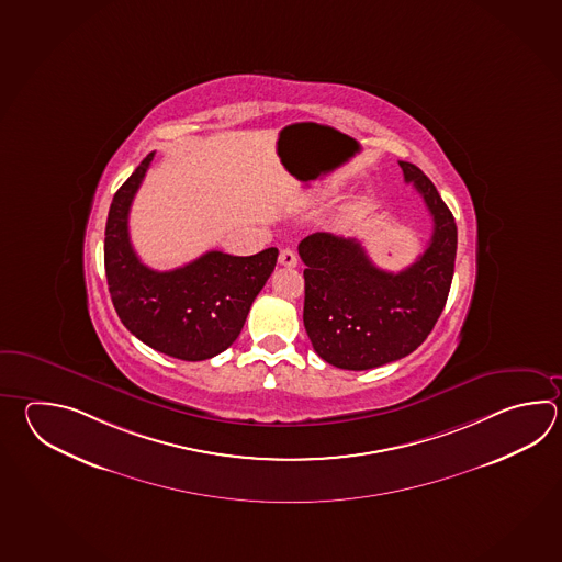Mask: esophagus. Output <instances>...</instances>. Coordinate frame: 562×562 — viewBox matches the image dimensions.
Returning a JSON list of instances; mask_svg holds the SVG:
<instances>
[{"label":"esophagus","instance_id":"34e87169","mask_svg":"<svg viewBox=\"0 0 562 562\" xmlns=\"http://www.w3.org/2000/svg\"><path fill=\"white\" fill-rule=\"evenodd\" d=\"M278 262L282 263V266H286V268H294V266H299V256L294 250H290V248H284L280 256H278Z\"/></svg>","mask_w":562,"mask_h":562}]
</instances>
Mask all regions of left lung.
Returning <instances> with one entry per match:
<instances>
[{"label":"left lung","mask_w":562,"mask_h":562,"mask_svg":"<svg viewBox=\"0 0 562 562\" xmlns=\"http://www.w3.org/2000/svg\"><path fill=\"white\" fill-rule=\"evenodd\" d=\"M398 164L435 222L416 262L386 272L356 238L316 232L300 241L306 263L304 328L316 355L342 370H370L414 352L432 333L452 284L454 216L418 166Z\"/></svg>","instance_id":"left-lung-1"}]
</instances>
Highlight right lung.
<instances>
[{
    "instance_id": "right-lung-1",
    "label": "right lung",
    "mask_w": 562,
    "mask_h": 562,
    "mask_svg": "<svg viewBox=\"0 0 562 562\" xmlns=\"http://www.w3.org/2000/svg\"><path fill=\"white\" fill-rule=\"evenodd\" d=\"M151 160L154 151L122 183L110 206L103 241L110 296L122 324L149 348L188 362L206 360L240 336L254 299L274 272L278 250L254 256L212 250L170 272L139 262L127 216Z\"/></svg>"
}]
</instances>
